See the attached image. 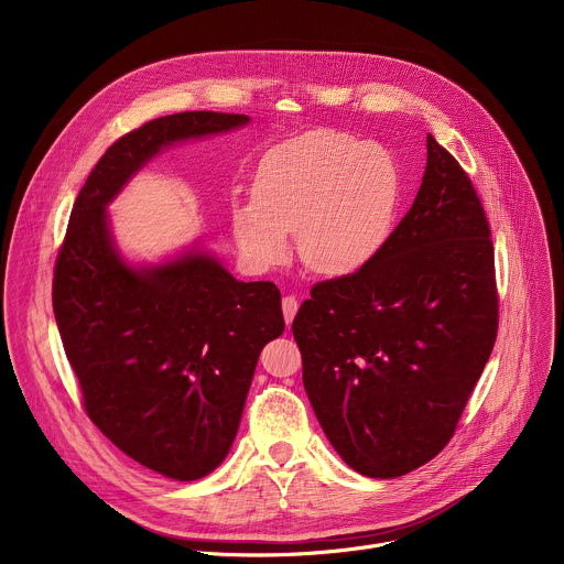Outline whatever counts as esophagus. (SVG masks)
I'll return each mask as SVG.
<instances>
[{"mask_svg":"<svg viewBox=\"0 0 564 564\" xmlns=\"http://www.w3.org/2000/svg\"><path fill=\"white\" fill-rule=\"evenodd\" d=\"M296 310H299L296 296H292V294L283 296V316H285V324H288V326H292V321H294V316H296Z\"/></svg>","mask_w":564,"mask_h":564,"instance_id":"esophagus-1","label":"esophagus"}]
</instances>
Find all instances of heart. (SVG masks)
Returning <instances> with one entry per match:
<instances>
[{"mask_svg": "<svg viewBox=\"0 0 564 564\" xmlns=\"http://www.w3.org/2000/svg\"><path fill=\"white\" fill-rule=\"evenodd\" d=\"M401 174L388 149L335 129H314L270 149L254 198L231 207L238 250L259 270L281 263L296 231L301 261L321 276L370 265L394 227Z\"/></svg>", "mask_w": 564, "mask_h": 564, "instance_id": "heart-1", "label": "heart"}]
</instances>
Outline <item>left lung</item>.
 Wrapping results in <instances>:
<instances>
[{
    "label": "left lung",
    "mask_w": 564,
    "mask_h": 564,
    "mask_svg": "<svg viewBox=\"0 0 564 564\" xmlns=\"http://www.w3.org/2000/svg\"><path fill=\"white\" fill-rule=\"evenodd\" d=\"M426 149L415 203L381 254L316 283L292 321L321 429L350 468L379 479L448 444L498 335L485 209L431 133Z\"/></svg>",
    "instance_id": "left-lung-1"
}]
</instances>
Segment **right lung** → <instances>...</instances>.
<instances>
[{"mask_svg":"<svg viewBox=\"0 0 564 564\" xmlns=\"http://www.w3.org/2000/svg\"><path fill=\"white\" fill-rule=\"evenodd\" d=\"M250 124L185 111L122 135L79 192L55 263L53 312L91 422L138 464L178 479L227 457L263 346L283 335L281 292L236 281L200 243L133 263L109 205L155 155Z\"/></svg>","mask_w":564,"mask_h":564,"instance_id":"1","label":"right lung"}]
</instances>
